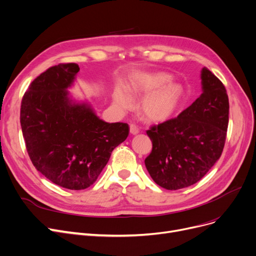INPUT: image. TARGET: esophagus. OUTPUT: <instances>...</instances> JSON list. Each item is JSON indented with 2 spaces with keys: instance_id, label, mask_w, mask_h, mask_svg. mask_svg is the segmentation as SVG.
Wrapping results in <instances>:
<instances>
[{
  "instance_id": "esophagus-1",
  "label": "esophagus",
  "mask_w": 256,
  "mask_h": 256,
  "mask_svg": "<svg viewBox=\"0 0 256 256\" xmlns=\"http://www.w3.org/2000/svg\"><path fill=\"white\" fill-rule=\"evenodd\" d=\"M130 132L132 134V135H137V134H139V128L135 124H130Z\"/></svg>"
}]
</instances>
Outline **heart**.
<instances>
[{
    "label": "heart",
    "instance_id": "obj_1",
    "mask_svg": "<svg viewBox=\"0 0 256 256\" xmlns=\"http://www.w3.org/2000/svg\"><path fill=\"white\" fill-rule=\"evenodd\" d=\"M171 80L172 76L165 72H137L128 78L126 88L129 93L144 94L138 104V111L145 120L165 122L178 111L186 91L180 83ZM126 92L118 87L114 93V102L120 109H128L132 104Z\"/></svg>",
    "mask_w": 256,
    "mask_h": 256
}]
</instances>
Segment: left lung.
<instances>
[{
    "label": "left lung",
    "instance_id": "8db88e82",
    "mask_svg": "<svg viewBox=\"0 0 256 256\" xmlns=\"http://www.w3.org/2000/svg\"><path fill=\"white\" fill-rule=\"evenodd\" d=\"M200 96L178 118L146 132L152 150L145 166L156 184L180 190L202 178L220 158L226 139L230 102L221 80L201 70Z\"/></svg>",
    "mask_w": 256,
    "mask_h": 256
}]
</instances>
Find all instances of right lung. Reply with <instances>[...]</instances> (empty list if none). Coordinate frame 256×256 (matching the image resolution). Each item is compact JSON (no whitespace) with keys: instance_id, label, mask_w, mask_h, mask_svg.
<instances>
[{"instance_id":"1","label":"right lung","mask_w":256,"mask_h":256,"mask_svg":"<svg viewBox=\"0 0 256 256\" xmlns=\"http://www.w3.org/2000/svg\"><path fill=\"white\" fill-rule=\"evenodd\" d=\"M80 67L52 66L24 93L20 126L35 168L52 182L83 190L96 182L111 152L128 136V126L100 119L91 102L74 98Z\"/></svg>"}]
</instances>
